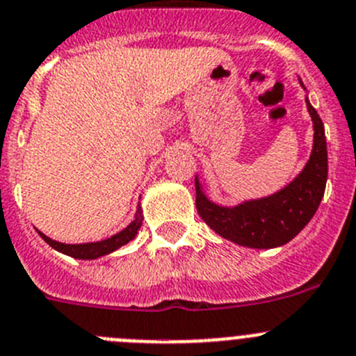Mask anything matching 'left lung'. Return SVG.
I'll return each mask as SVG.
<instances>
[{"mask_svg": "<svg viewBox=\"0 0 356 356\" xmlns=\"http://www.w3.org/2000/svg\"><path fill=\"white\" fill-rule=\"evenodd\" d=\"M300 86L304 88L302 81ZM305 103L313 119V151L304 170L281 191L258 200H245L235 207H223L209 200L198 175L195 177L197 211L216 234L245 248L270 249L290 242L311 221L325 193L328 158L323 122L307 98Z\"/></svg>", "mask_w": 356, "mask_h": 356, "instance_id": "left-lung-1", "label": "left lung"}]
</instances>
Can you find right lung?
<instances>
[{"label": "right lung", "instance_id": "right-lung-1", "mask_svg": "<svg viewBox=\"0 0 356 356\" xmlns=\"http://www.w3.org/2000/svg\"><path fill=\"white\" fill-rule=\"evenodd\" d=\"M142 219H144V216H142V209H138L137 214H135V219H133L131 223H129L124 230L112 235L111 238H105V241L86 242V244H65V242L52 241V238H49L47 235H43L40 230L36 232H38V235L43 238V241L47 242L51 248H54L56 251H59V253L68 254V257L77 258V260H96V258L99 257L111 254L112 251H115V249H119L121 245L128 244L129 241H133L135 235H137V232L140 230Z\"/></svg>", "mask_w": 356, "mask_h": 356}]
</instances>
